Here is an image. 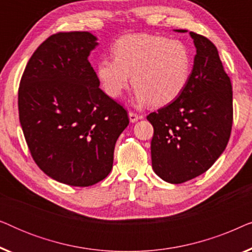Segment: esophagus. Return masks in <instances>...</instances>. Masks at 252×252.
Listing matches in <instances>:
<instances>
[{"label": "esophagus", "instance_id": "1", "mask_svg": "<svg viewBox=\"0 0 252 252\" xmlns=\"http://www.w3.org/2000/svg\"><path fill=\"white\" fill-rule=\"evenodd\" d=\"M128 117H129V122L130 123H136L137 120L141 119V117L139 115H136V113H134V112H129Z\"/></svg>", "mask_w": 252, "mask_h": 252}]
</instances>
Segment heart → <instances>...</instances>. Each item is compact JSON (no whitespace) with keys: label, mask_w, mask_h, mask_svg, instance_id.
I'll return each mask as SVG.
<instances>
[{"label":"heart","mask_w":252,"mask_h":252,"mask_svg":"<svg viewBox=\"0 0 252 252\" xmlns=\"http://www.w3.org/2000/svg\"><path fill=\"white\" fill-rule=\"evenodd\" d=\"M112 57L96 63V77L104 93L118 98L129 85L135 87L136 106H163L185 91L191 73V54L184 42L167 37L132 34L120 37Z\"/></svg>","instance_id":"obj_1"}]
</instances>
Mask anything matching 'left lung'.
I'll return each instance as SVG.
<instances>
[{"mask_svg":"<svg viewBox=\"0 0 252 252\" xmlns=\"http://www.w3.org/2000/svg\"><path fill=\"white\" fill-rule=\"evenodd\" d=\"M189 35L196 55L185 91L147 117L154 126L153 170L170 184H182L208 171L226 149L233 124L232 84L218 50L206 37L194 32Z\"/></svg>","mask_w":252,"mask_h":252,"instance_id":"8db88e82","label":"left lung"}]
</instances>
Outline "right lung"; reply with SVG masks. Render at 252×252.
I'll list each match as a JSON object with an SVG mask.
<instances>
[{
    "label": "right lung",
    "instance_id": "obj_1",
    "mask_svg": "<svg viewBox=\"0 0 252 252\" xmlns=\"http://www.w3.org/2000/svg\"><path fill=\"white\" fill-rule=\"evenodd\" d=\"M97 46L89 32L54 34L34 51L19 85V122L34 161L74 187L111 172L116 142L129 123L88 62Z\"/></svg>",
    "mask_w": 252,
    "mask_h": 252
}]
</instances>
